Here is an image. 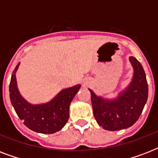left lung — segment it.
I'll return each instance as SVG.
<instances>
[{"instance_id":"8db88e82","label":"left lung","mask_w":158,"mask_h":158,"mask_svg":"<svg viewBox=\"0 0 158 158\" xmlns=\"http://www.w3.org/2000/svg\"><path fill=\"white\" fill-rule=\"evenodd\" d=\"M134 67V78L128 89L115 100H105L97 97L91 89V101L94 118L106 130L126 129L132 126L142 113L148 94L146 74L142 64L135 57L130 56Z\"/></svg>"}]
</instances>
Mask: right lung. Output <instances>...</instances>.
Segmentation results:
<instances>
[{
    "mask_svg": "<svg viewBox=\"0 0 158 158\" xmlns=\"http://www.w3.org/2000/svg\"><path fill=\"white\" fill-rule=\"evenodd\" d=\"M14 69L10 83V98L17 115L30 130L42 134H54L64 127L69 119V105L80 89V85L62 90L52 101L43 105H32L21 97L16 84Z\"/></svg>",
    "mask_w": 158,
    "mask_h": 158,
    "instance_id": "right-lung-1",
    "label": "right lung"
}]
</instances>
